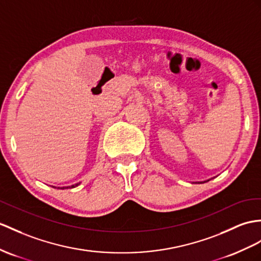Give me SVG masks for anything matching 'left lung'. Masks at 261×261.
<instances>
[{
    "mask_svg": "<svg viewBox=\"0 0 261 261\" xmlns=\"http://www.w3.org/2000/svg\"><path fill=\"white\" fill-rule=\"evenodd\" d=\"M209 180V179H208ZM208 180H205V181H198L197 184H202V182H206V181H208Z\"/></svg>",
    "mask_w": 261,
    "mask_h": 261,
    "instance_id": "8db88e82",
    "label": "left lung"
}]
</instances>
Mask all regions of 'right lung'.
<instances>
[{
  "label": "right lung",
  "mask_w": 261,
  "mask_h": 261,
  "mask_svg": "<svg viewBox=\"0 0 261 261\" xmlns=\"http://www.w3.org/2000/svg\"><path fill=\"white\" fill-rule=\"evenodd\" d=\"M81 182H77V184H74V185H72V186H67V187H57L59 189H66V188H74V187H76V186H79Z\"/></svg>",
  "instance_id": "1"
}]
</instances>
